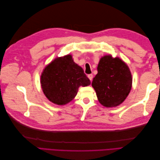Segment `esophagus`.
<instances>
[{"label":"esophagus","mask_w":160,"mask_h":160,"mask_svg":"<svg viewBox=\"0 0 160 160\" xmlns=\"http://www.w3.org/2000/svg\"><path fill=\"white\" fill-rule=\"evenodd\" d=\"M88 78L90 79L91 81H92V79H93V74H89V75H88Z\"/></svg>","instance_id":"esophagus-1"}]
</instances>
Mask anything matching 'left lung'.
<instances>
[{
	"label": "left lung",
	"mask_w": 160,
	"mask_h": 160,
	"mask_svg": "<svg viewBox=\"0 0 160 160\" xmlns=\"http://www.w3.org/2000/svg\"><path fill=\"white\" fill-rule=\"evenodd\" d=\"M98 74L92 81L99 103L106 108L116 107L126 99L132 89V76L128 66L119 57H101Z\"/></svg>",
	"instance_id": "obj_1"
}]
</instances>
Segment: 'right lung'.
<instances>
[{
	"instance_id": "obj_1",
	"label": "right lung",
	"mask_w": 160,
	"mask_h": 160,
	"mask_svg": "<svg viewBox=\"0 0 160 160\" xmlns=\"http://www.w3.org/2000/svg\"><path fill=\"white\" fill-rule=\"evenodd\" d=\"M43 93L50 101L65 105L75 98L80 86H88L90 80L71 55L58 57L48 65L41 76Z\"/></svg>"
}]
</instances>
